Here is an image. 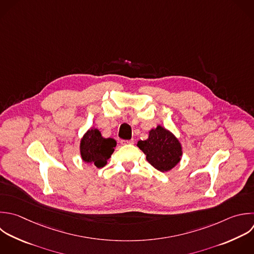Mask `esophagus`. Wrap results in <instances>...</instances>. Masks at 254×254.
<instances>
[{"mask_svg":"<svg viewBox=\"0 0 254 254\" xmlns=\"http://www.w3.org/2000/svg\"><path fill=\"white\" fill-rule=\"evenodd\" d=\"M120 143H121V145H132V144H134V139H131V140H121Z\"/></svg>","mask_w":254,"mask_h":254,"instance_id":"34e87169","label":"esophagus"}]
</instances>
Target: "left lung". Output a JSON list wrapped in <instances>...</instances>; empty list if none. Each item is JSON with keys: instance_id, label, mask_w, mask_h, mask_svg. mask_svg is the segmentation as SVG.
<instances>
[{"instance_id": "1", "label": "left lung", "mask_w": 254, "mask_h": 254, "mask_svg": "<svg viewBox=\"0 0 254 254\" xmlns=\"http://www.w3.org/2000/svg\"><path fill=\"white\" fill-rule=\"evenodd\" d=\"M137 146L146 155L147 161L158 171L168 172L181 161L182 145L176 136L162 126L149 131L147 140H140Z\"/></svg>"}]
</instances>
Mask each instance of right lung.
I'll use <instances>...</instances> for the list:
<instances>
[{
	"mask_svg": "<svg viewBox=\"0 0 254 254\" xmlns=\"http://www.w3.org/2000/svg\"><path fill=\"white\" fill-rule=\"evenodd\" d=\"M116 141L112 138H103L96 128L89 129L81 138L80 155L87 164L102 168L114 152Z\"/></svg>",
	"mask_w": 254,
	"mask_h": 254,
	"instance_id": "1",
	"label": "right lung"
}]
</instances>
